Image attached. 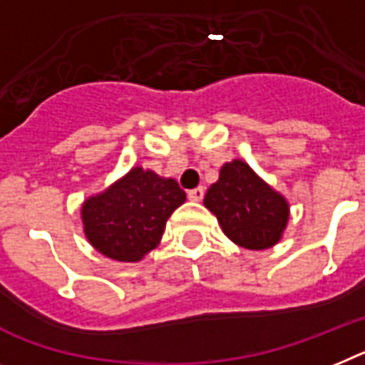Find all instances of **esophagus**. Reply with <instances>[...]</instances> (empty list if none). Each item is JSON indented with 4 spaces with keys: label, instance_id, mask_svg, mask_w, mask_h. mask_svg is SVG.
<instances>
[{
    "label": "esophagus",
    "instance_id": "1",
    "mask_svg": "<svg viewBox=\"0 0 365 365\" xmlns=\"http://www.w3.org/2000/svg\"><path fill=\"white\" fill-rule=\"evenodd\" d=\"M187 198L192 202H200L202 198H204V187H197L187 191Z\"/></svg>",
    "mask_w": 365,
    "mask_h": 365
}]
</instances>
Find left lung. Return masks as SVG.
I'll return each mask as SVG.
<instances>
[{"label":"left lung","mask_w":365,"mask_h":365,"mask_svg":"<svg viewBox=\"0 0 365 365\" xmlns=\"http://www.w3.org/2000/svg\"><path fill=\"white\" fill-rule=\"evenodd\" d=\"M204 206L217 217L228 240L249 250L277 245L289 219L286 198L241 159L222 165L219 180L204 197Z\"/></svg>","instance_id":"left-lung-1"}]
</instances>
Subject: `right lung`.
<instances>
[{
    "instance_id": "add662e5",
    "label": "right lung",
    "mask_w": 365,
    "mask_h": 365,
    "mask_svg": "<svg viewBox=\"0 0 365 365\" xmlns=\"http://www.w3.org/2000/svg\"><path fill=\"white\" fill-rule=\"evenodd\" d=\"M185 202L176 180L133 167L106 191L83 202L88 243L116 262H139L159 245L167 219Z\"/></svg>"
}]
</instances>
